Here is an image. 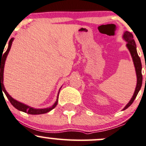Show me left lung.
<instances>
[{
    "label": "left lung",
    "instance_id": "1",
    "mask_svg": "<svg viewBox=\"0 0 146 146\" xmlns=\"http://www.w3.org/2000/svg\"><path fill=\"white\" fill-rule=\"evenodd\" d=\"M123 39L127 42V47L129 49L130 54H131V58H132L133 62H134V67H135L136 74V79H137V83H136V86L135 88V91H134V95H133L132 98H131L130 101L125 106L123 110H125L127 109L128 107L133 103L134 101L135 98L137 96L138 93H139V90H140L142 86V81H143V76L141 73L142 70V65L141 62V59L139 58V55L137 54V51H136V45L135 41L134 40V37L131 33L128 32V31H125L124 33Z\"/></svg>",
    "mask_w": 146,
    "mask_h": 146
}]
</instances>
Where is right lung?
<instances>
[{
  "label": "right lung",
  "instance_id": "1",
  "mask_svg": "<svg viewBox=\"0 0 146 146\" xmlns=\"http://www.w3.org/2000/svg\"><path fill=\"white\" fill-rule=\"evenodd\" d=\"M13 40H14V38H11L8 44V47H7V49L6 50L5 52L3 54V53H1V94H2L3 91L5 92V94L6 97H7V99L9 100V101H10L11 104H12V106H13L15 108H16L17 109H18V110L23 111V112L31 114V115H39V114H43V113H46L49 112L50 111H51L53 109H54V108L56 106V105L58 104V99L59 92H60V89L59 90L58 94L57 100H56V102L54 103V104L52 106H51V107L46 108V109H34V108L31 107V106H28V105H26L23 104V103H21L15 100V99L12 98V97L7 93V92L6 91L4 85H3L4 66H5V62L6 58H7L9 51H10Z\"/></svg>",
  "mask_w": 146,
  "mask_h": 146
}]
</instances>
